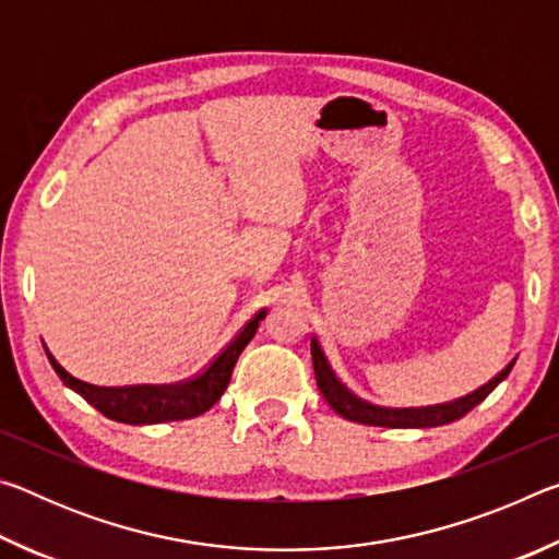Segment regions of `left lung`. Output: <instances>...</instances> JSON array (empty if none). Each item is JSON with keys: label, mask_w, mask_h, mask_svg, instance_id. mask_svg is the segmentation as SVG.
<instances>
[{"label": "left lung", "mask_w": 559, "mask_h": 559, "mask_svg": "<svg viewBox=\"0 0 559 559\" xmlns=\"http://www.w3.org/2000/svg\"><path fill=\"white\" fill-rule=\"evenodd\" d=\"M310 355H313V370L320 394L325 396V402L333 406L335 414L343 416L347 421L365 424V427H384V429H433L443 427V424L459 421L461 416H466L473 406H478L486 396L496 390V386L506 380L513 370L515 359L510 362L503 372H498L493 380L478 386L476 392L461 396L456 402L447 404H433V406H416V409H386V406H377L347 390L345 382H340L333 367H330L328 357L320 347L318 337H310Z\"/></svg>", "instance_id": "1"}]
</instances>
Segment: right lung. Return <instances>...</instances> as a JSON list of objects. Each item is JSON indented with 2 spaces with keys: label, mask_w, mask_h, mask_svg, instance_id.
I'll return each mask as SVG.
<instances>
[{
  "label": "right lung",
  "mask_w": 559,
  "mask_h": 559,
  "mask_svg": "<svg viewBox=\"0 0 559 559\" xmlns=\"http://www.w3.org/2000/svg\"><path fill=\"white\" fill-rule=\"evenodd\" d=\"M263 318H266V310L253 316L249 323L243 325L241 333L236 335L200 374L177 384L96 386L81 382L79 377L66 372L59 365V359L49 353V347L44 345V349L56 374L61 377V382L75 394H81L91 406H96L103 416H108V419L120 424H130V427H147V424L194 419V416L210 412L212 406L222 400L226 386H229L236 359L243 353V347L251 343V337L257 335Z\"/></svg>",
  "instance_id": "right-lung-1"
}]
</instances>
